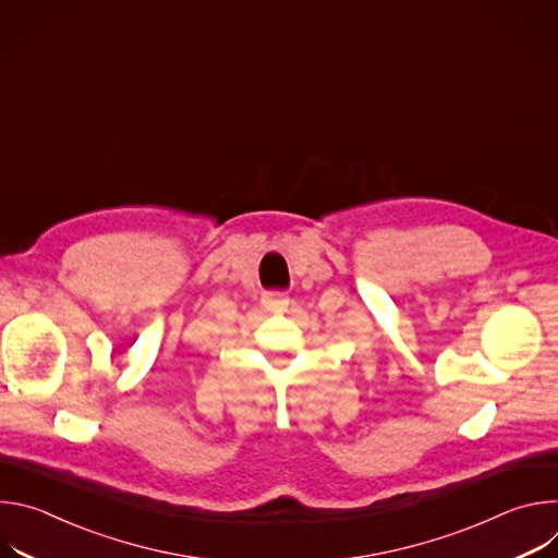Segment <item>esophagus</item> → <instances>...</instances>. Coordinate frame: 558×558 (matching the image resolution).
Here are the masks:
<instances>
[{"mask_svg": "<svg viewBox=\"0 0 558 558\" xmlns=\"http://www.w3.org/2000/svg\"><path fill=\"white\" fill-rule=\"evenodd\" d=\"M260 302H263L265 308H284V306H289V298L282 291H265Z\"/></svg>", "mask_w": 558, "mask_h": 558, "instance_id": "34e87169", "label": "esophagus"}]
</instances>
